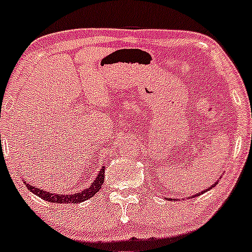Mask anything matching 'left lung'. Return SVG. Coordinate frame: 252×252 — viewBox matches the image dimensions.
Wrapping results in <instances>:
<instances>
[{"instance_id": "obj_1", "label": "left lung", "mask_w": 252, "mask_h": 252, "mask_svg": "<svg viewBox=\"0 0 252 252\" xmlns=\"http://www.w3.org/2000/svg\"><path fill=\"white\" fill-rule=\"evenodd\" d=\"M218 183H219V180H218V181H215V183H214L212 186H209V188H208V189H207V190H204V191H201V192H199V193H196V194H193V197H197V196H199V194H201V193H204V192L209 191V190H210V189H212V188H214V186H215V185H216V184H218ZM173 199H174V198H173ZM177 199H178V198H177ZM183 199H184V198H183ZM174 201H175V199H174Z\"/></svg>"}]
</instances>
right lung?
<instances>
[{
	"instance_id": "1",
	"label": "right lung",
	"mask_w": 252,
	"mask_h": 252,
	"mask_svg": "<svg viewBox=\"0 0 252 252\" xmlns=\"http://www.w3.org/2000/svg\"><path fill=\"white\" fill-rule=\"evenodd\" d=\"M26 185V188L29 189L30 192L34 193L36 196L40 197L44 201L50 202V203H80L86 201V199L91 198L94 197L97 192L99 191V189L102 188L104 183V166L99 169L98 174H97L96 179L93 181L90 188H86L85 190L77 192V193H53L51 191H45V190H40V189L37 188V186H32L30 185L29 183L24 181Z\"/></svg>"
}]
</instances>
